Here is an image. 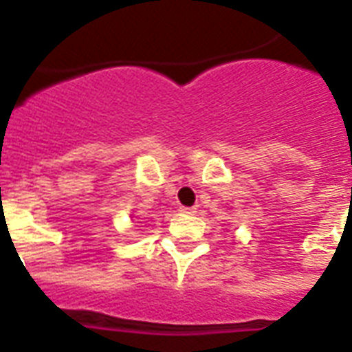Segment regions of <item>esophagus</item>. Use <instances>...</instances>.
Here are the masks:
<instances>
[{
    "mask_svg": "<svg viewBox=\"0 0 352 352\" xmlns=\"http://www.w3.org/2000/svg\"><path fill=\"white\" fill-rule=\"evenodd\" d=\"M181 214H186V215H193L195 214V208H188V206H181V210H179Z\"/></svg>",
    "mask_w": 352,
    "mask_h": 352,
    "instance_id": "34e87169",
    "label": "esophagus"
}]
</instances>
